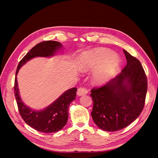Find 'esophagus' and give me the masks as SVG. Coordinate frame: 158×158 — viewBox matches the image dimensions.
Returning <instances> with one entry per match:
<instances>
[{
    "mask_svg": "<svg viewBox=\"0 0 158 158\" xmlns=\"http://www.w3.org/2000/svg\"><path fill=\"white\" fill-rule=\"evenodd\" d=\"M87 94H88V89L85 88H79L78 89H77V94L79 96L85 95Z\"/></svg>",
    "mask_w": 158,
    "mask_h": 158,
    "instance_id": "34e87169",
    "label": "esophagus"
}]
</instances>
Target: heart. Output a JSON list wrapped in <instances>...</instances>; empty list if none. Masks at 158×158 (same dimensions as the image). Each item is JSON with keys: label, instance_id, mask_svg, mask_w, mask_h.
<instances>
[{"label": "heart", "instance_id": "1", "mask_svg": "<svg viewBox=\"0 0 158 158\" xmlns=\"http://www.w3.org/2000/svg\"><path fill=\"white\" fill-rule=\"evenodd\" d=\"M120 58L111 50L97 48L83 52L79 56L77 67L79 71L88 72L94 69L92 81L97 85L107 82L118 69Z\"/></svg>", "mask_w": 158, "mask_h": 158}]
</instances>
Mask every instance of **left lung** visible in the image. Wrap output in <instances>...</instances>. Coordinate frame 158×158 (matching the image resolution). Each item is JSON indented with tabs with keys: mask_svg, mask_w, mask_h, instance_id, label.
<instances>
[{
	"mask_svg": "<svg viewBox=\"0 0 158 158\" xmlns=\"http://www.w3.org/2000/svg\"><path fill=\"white\" fill-rule=\"evenodd\" d=\"M127 64L105 85L93 88L91 95L94 122L108 132L122 130L132 123L145 105L147 79L140 61L123 49Z\"/></svg>",
	"mask_w": 158,
	"mask_h": 158,
	"instance_id": "obj_1",
	"label": "left lung"
}]
</instances>
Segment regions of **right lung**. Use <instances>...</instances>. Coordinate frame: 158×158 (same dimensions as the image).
I'll return each mask as SVG.
<instances>
[{
    "mask_svg": "<svg viewBox=\"0 0 158 158\" xmlns=\"http://www.w3.org/2000/svg\"><path fill=\"white\" fill-rule=\"evenodd\" d=\"M62 48V45L58 41H46L40 43L21 60L16 70L14 94L20 115L28 125L41 132H56L63 128L68 120L69 105L76 98L77 89L73 88L66 90L45 109L36 110L23 102L19 95L16 76L20 68L30 60L35 57H52Z\"/></svg>",
    "mask_w": 158,
    "mask_h": 158,
    "instance_id": "right-lung-1",
    "label": "right lung"
}]
</instances>
